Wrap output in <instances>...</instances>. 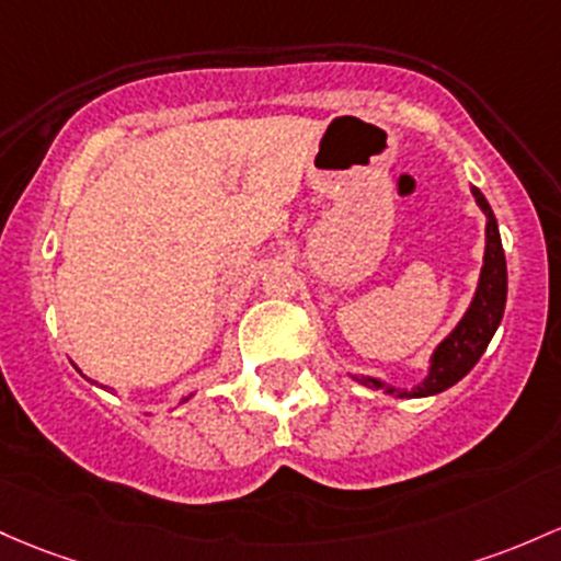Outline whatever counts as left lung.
<instances>
[{"label": "left lung", "instance_id": "1", "mask_svg": "<svg viewBox=\"0 0 561 561\" xmlns=\"http://www.w3.org/2000/svg\"><path fill=\"white\" fill-rule=\"evenodd\" d=\"M473 199H477L479 210L488 218V229H484V261L482 271H479L477 290L466 309L460 322L450 330V335L439 343L428 356V373L412 389H399V386L386 383L380 378H370V375H351L356 383L367 386V389H378L383 393L399 399H421L434 397V393L447 391L450 386L458 383L460 378L471 373L477 365L479 356L490 346L492 335H495L497 324L503 319V309H506V293H508V274H506V255H503L501 231H497V220L492 215L490 202L479 188L471 186Z\"/></svg>", "mask_w": 561, "mask_h": 561}]
</instances>
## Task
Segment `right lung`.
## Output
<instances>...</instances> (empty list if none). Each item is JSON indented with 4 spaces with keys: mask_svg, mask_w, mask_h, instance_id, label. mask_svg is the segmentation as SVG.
Returning a JSON list of instances; mask_svg holds the SVG:
<instances>
[{
    "mask_svg": "<svg viewBox=\"0 0 561 561\" xmlns=\"http://www.w3.org/2000/svg\"><path fill=\"white\" fill-rule=\"evenodd\" d=\"M191 397H194V393H188V397H183V399H181V404H183V402H188V399H191Z\"/></svg>",
    "mask_w": 561,
    "mask_h": 561,
    "instance_id": "add662e5",
    "label": "right lung"
}]
</instances>
